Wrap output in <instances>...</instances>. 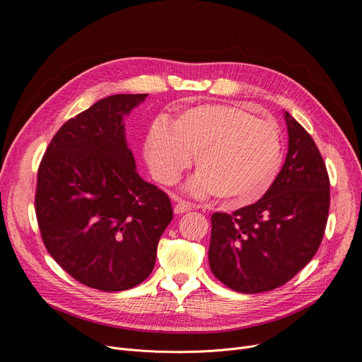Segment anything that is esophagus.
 <instances>
[{"mask_svg":"<svg viewBox=\"0 0 362 362\" xmlns=\"http://www.w3.org/2000/svg\"><path fill=\"white\" fill-rule=\"evenodd\" d=\"M176 201V205H175V214H183V213H187L192 210V205L186 202V201H182L179 198H175Z\"/></svg>","mask_w":362,"mask_h":362,"instance_id":"34e87169","label":"esophagus"}]
</instances>
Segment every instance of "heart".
<instances>
[{
    "label": "heart",
    "instance_id": "heart-1",
    "mask_svg": "<svg viewBox=\"0 0 362 362\" xmlns=\"http://www.w3.org/2000/svg\"><path fill=\"white\" fill-rule=\"evenodd\" d=\"M144 156L152 175L165 185L175 183L197 156L192 194L243 206L264 197L276 182L283 142L276 123L248 110L198 104L179 112L171 127L164 122L152 124Z\"/></svg>",
    "mask_w": 362,
    "mask_h": 362
}]
</instances>
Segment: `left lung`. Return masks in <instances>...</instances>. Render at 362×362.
Returning a JSON list of instances; mask_svg holds the SVG:
<instances>
[{"mask_svg":"<svg viewBox=\"0 0 362 362\" xmlns=\"http://www.w3.org/2000/svg\"><path fill=\"white\" fill-rule=\"evenodd\" d=\"M283 117L288 156L269 192L233 214L211 216L210 269L240 293L269 292L289 281L313 259L326 229L325 161L310 133L288 111Z\"/></svg>","mask_w":362,"mask_h":362,"instance_id":"left-lung-1","label":"left lung"}]
</instances>
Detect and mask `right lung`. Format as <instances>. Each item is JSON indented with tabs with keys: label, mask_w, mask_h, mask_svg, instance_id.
<instances>
[{
	"label": "right lung",
	"mask_w": 362,
	"mask_h": 362,
	"mask_svg": "<svg viewBox=\"0 0 362 362\" xmlns=\"http://www.w3.org/2000/svg\"><path fill=\"white\" fill-rule=\"evenodd\" d=\"M148 93L103 98L55 133L37 170L36 218L51 257L103 292L142 283L173 218L168 197L145 182L126 141L124 117Z\"/></svg>",
	"instance_id": "1"
}]
</instances>
